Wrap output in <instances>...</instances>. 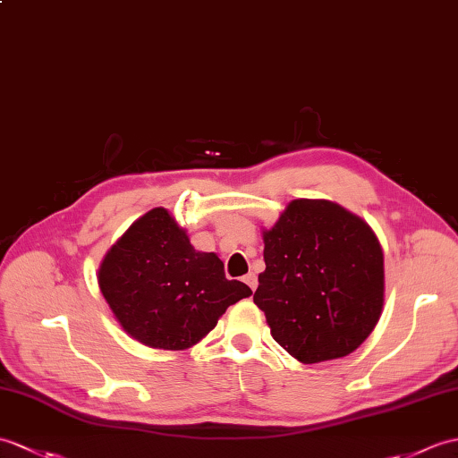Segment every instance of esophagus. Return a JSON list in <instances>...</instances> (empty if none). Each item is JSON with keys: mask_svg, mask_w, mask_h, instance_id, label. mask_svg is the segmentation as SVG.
Listing matches in <instances>:
<instances>
[{"mask_svg": "<svg viewBox=\"0 0 458 458\" xmlns=\"http://www.w3.org/2000/svg\"><path fill=\"white\" fill-rule=\"evenodd\" d=\"M243 283H246L251 291L258 289V277H255V273H248L246 277H243Z\"/></svg>", "mask_w": 458, "mask_h": 458, "instance_id": "obj_1", "label": "esophagus"}]
</instances>
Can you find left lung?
I'll return each instance as SVG.
<instances>
[{
    "mask_svg": "<svg viewBox=\"0 0 458 458\" xmlns=\"http://www.w3.org/2000/svg\"><path fill=\"white\" fill-rule=\"evenodd\" d=\"M263 243L253 302L275 342L306 365L353 353L385 304V255L373 228L332 200L296 199Z\"/></svg>",
    "mask_w": 458,
    "mask_h": 458,
    "instance_id": "8db88e82",
    "label": "left lung"
}]
</instances>
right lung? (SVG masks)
Returning a JSON list of instances; mask_svg holds the SVG:
<instances>
[{"label":"right lung","instance_id":"1","mask_svg":"<svg viewBox=\"0 0 458 458\" xmlns=\"http://www.w3.org/2000/svg\"><path fill=\"white\" fill-rule=\"evenodd\" d=\"M99 289L124 332L154 349L199 344L230 304L246 299V283L228 281L216 253L197 251L162 207L152 208L105 253Z\"/></svg>","mask_w":458,"mask_h":458}]
</instances>
